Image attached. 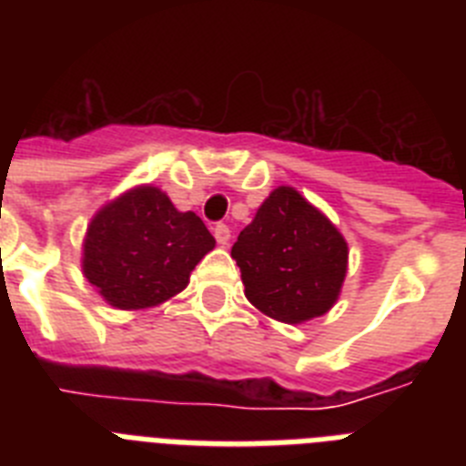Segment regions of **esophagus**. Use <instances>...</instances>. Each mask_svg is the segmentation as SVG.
I'll return each mask as SVG.
<instances>
[{
	"instance_id": "1",
	"label": "esophagus",
	"mask_w": 466,
	"mask_h": 466,
	"mask_svg": "<svg viewBox=\"0 0 466 466\" xmlns=\"http://www.w3.org/2000/svg\"><path fill=\"white\" fill-rule=\"evenodd\" d=\"M212 233H214V238H217V242H219L221 247L228 245V240H230L228 226H226V224H217V226H214V228H212Z\"/></svg>"
}]
</instances>
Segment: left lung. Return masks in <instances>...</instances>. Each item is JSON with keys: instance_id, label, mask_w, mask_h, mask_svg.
Masks as SVG:
<instances>
[{"instance_id": "left-lung-1", "label": "left lung", "mask_w": 466, "mask_h": 466, "mask_svg": "<svg viewBox=\"0 0 466 466\" xmlns=\"http://www.w3.org/2000/svg\"><path fill=\"white\" fill-rule=\"evenodd\" d=\"M348 242L294 187H278L230 249L247 300L284 324L327 315L348 275Z\"/></svg>"}]
</instances>
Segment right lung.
<instances>
[{"mask_svg":"<svg viewBox=\"0 0 466 466\" xmlns=\"http://www.w3.org/2000/svg\"><path fill=\"white\" fill-rule=\"evenodd\" d=\"M196 212H179L154 184L127 188L93 214L81 270L116 310H144L187 289L191 270L214 249Z\"/></svg>","mask_w":466,"mask_h":466,"instance_id":"1","label":"right lung"}]
</instances>
